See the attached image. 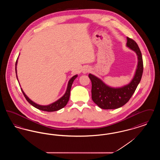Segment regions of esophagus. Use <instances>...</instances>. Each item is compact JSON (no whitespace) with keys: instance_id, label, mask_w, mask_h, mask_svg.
Returning <instances> with one entry per match:
<instances>
[{"instance_id":"esophagus-1","label":"esophagus","mask_w":160,"mask_h":160,"mask_svg":"<svg viewBox=\"0 0 160 160\" xmlns=\"http://www.w3.org/2000/svg\"><path fill=\"white\" fill-rule=\"evenodd\" d=\"M89 71H90V68L89 67H84L83 69V72L84 74H86L87 72H89Z\"/></svg>"}]
</instances>
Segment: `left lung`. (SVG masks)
<instances>
[{
    "mask_svg": "<svg viewBox=\"0 0 160 160\" xmlns=\"http://www.w3.org/2000/svg\"><path fill=\"white\" fill-rule=\"evenodd\" d=\"M127 39V47L136 53L138 59L134 76L129 83L121 88H112L97 77L89 74L92 82V99L101 108L116 109L125 105L134 93L141 80L143 71L142 55L137 43L128 37Z\"/></svg>",
    "mask_w": 160,
    "mask_h": 160,
    "instance_id": "obj_1",
    "label": "left lung"
}]
</instances>
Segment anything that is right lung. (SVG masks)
Segmentation results:
<instances>
[{"mask_svg":"<svg viewBox=\"0 0 160 160\" xmlns=\"http://www.w3.org/2000/svg\"><path fill=\"white\" fill-rule=\"evenodd\" d=\"M18 59V58L16 61V63H15V72H16V76H17V80H18V78H17V64ZM77 76H78L77 75H75L72 77H71V78L69 80L67 88V91L65 92V94L61 97V98H59L58 100H57L56 101L54 102L53 103L47 105V106H41V105H39L38 104L34 102L31 99L29 98V97L25 94V93L23 92L22 88H21V89H22V91L23 92V95H24L25 98L29 102V103L31 104L32 106H33L34 107L38 108L40 110L49 112H55V111H58L61 108H63L68 103L69 98V96H70V91H71L72 84L74 80L76 78Z\"/></svg>","mask_w":160,"mask_h":160,"instance_id":"add662e5","label":"right lung"}]
</instances>
